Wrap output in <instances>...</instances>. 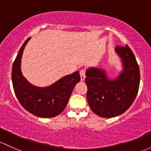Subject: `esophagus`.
<instances>
[{"mask_svg":"<svg viewBox=\"0 0 151 151\" xmlns=\"http://www.w3.org/2000/svg\"><path fill=\"white\" fill-rule=\"evenodd\" d=\"M80 78H81V81H84L85 79V71L84 69H82L80 71Z\"/></svg>","mask_w":151,"mask_h":151,"instance_id":"obj_1","label":"esophagus"}]
</instances>
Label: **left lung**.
Here are the masks:
<instances>
[{"label":"left lung","mask_w":151,"mask_h":151,"mask_svg":"<svg viewBox=\"0 0 151 151\" xmlns=\"http://www.w3.org/2000/svg\"><path fill=\"white\" fill-rule=\"evenodd\" d=\"M115 52L122 66L115 78L109 77L102 68L89 67L86 70L89 106L95 114L104 118L124 113L134 102L139 90L140 74L133 52L127 45L116 47Z\"/></svg>","instance_id":"obj_1"}]
</instances>
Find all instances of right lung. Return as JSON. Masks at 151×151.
<instances>
[{"label":"right lung","mask_w":151,"mask_h":151,"mask_svg":"<svg viewBox=\"0 0 151 151\" xmlns=\"http://www.w3.org/2000/svg\"><path fill=\"white\" fill-rule=\"evenodd\" d=\"M30 38L24 42L13 63V87L24 109L36 116L52 118L64 110L74 87L80 81V72L64 76L47 87L33 85L24 77L21 69L22 54Z\"/></svg>","instance_id":"right-lung-1"}]
</instances>
